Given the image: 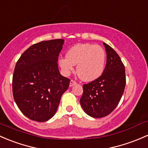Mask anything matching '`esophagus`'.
<instances>
[{
	"label": "esophagus",
	"mask_w": 148,
	"mask_h": 148,
	"mask_svg": "<svg viewBox=\"0 0 148 148\" xmlns=\"http://www.w3.org/2000/svg\"><path fill=\"white\" fill-rule=\"evenodd\" d=\"M75 84H76V82H75V81H74V80H71V82H70V87L73 86V85H75Z\"/></svg>",
	"instance_id": "34e87169"
}]
</instances>
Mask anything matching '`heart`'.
Wrapping results in <instances>:
<instances>
[{"mask_svg":"<svg viewBox=\"0 0 148 148\" xmlns=\"http://www.w3.org/2000/svg\"><path fill=\"white\" fill-rule=\"evenodd\" d=\"M106 53L99 45L77 44L70 48L65 57L60 58L59 65L65 75L72 73L77 65V73L81 80L90 82L101 76L106 65Z\"/></svg>","mask_w":148,"mask_h":148,"instance_id":"1","label":"heart"}]
</instances>
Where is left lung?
Returning a JSON list of instances; mask_svg holds the SVG:
<instances>
[{
	"label": "left lung",
	"mask_w": 148,
	"mask_h": 148,
	"mask_svg": "<svg viewBox=\"0 0 148 148\" xmlns=\"http://www.w3.org/2000/svg\"><path fill=\"white\" fill-rule=\"evenodd\" d=\"M107 53L106 68L100 77L83 85L80 100L86 114L95 118L107 116L119 103L125 87V70L120 56L103 42Z\"/></svg>",
	"instance_id": "obj_1"
}]
</instances>
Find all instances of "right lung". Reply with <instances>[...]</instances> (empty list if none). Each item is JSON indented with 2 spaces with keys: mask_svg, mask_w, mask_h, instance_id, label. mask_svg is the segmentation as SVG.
<instances>
[{
  "mask_svg": "<svg viewBox=\"0 0 148 148\" xmlns=\"http://www.w3.org/2000/svg\"><path fill=\"white\" fill-rule=\"evenodd\" d=\"M63 39L41 41L28 48L15 67L13 95L20 110L27 118L45 122L53 118L70 79L59 72L58 59Z\"/></svg>",
  "mask_w": 148,
  "mask_h": 148,
  "instance_id": "add662e5",
  "label": "right lung"
}]
</instances>
